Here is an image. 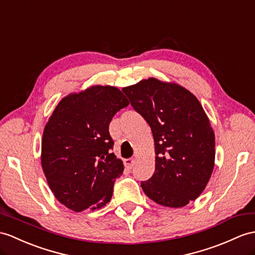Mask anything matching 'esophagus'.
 <instances>
[{"label":"esophagus","mask_w":255,"mask_h":255,"mask_svg":"<svg viewBox=\"0 0 255 255\" xmlns=\"http://www.w3.org/2000/svg\"><path fill=\"white\" fill-rule=\"evenodd\" d=\"M134 163H135V160L133 158H128L124 160V165H126V167H128V169H132Z\"/></svg>","instance_id":"1"}]
</instances>
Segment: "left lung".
Listing matches in <instances>:
<instances>
[{
  "label": "left lung",
  "instance_id": "8db88e82",
  "mask_svg": "<svg viewBox=\"0 0 255 255\" xmlns=\"http://www.w3.org/2000/svg\"><path fill=\"white\" fill-rule=\"evenodd\" d=\"M122 91L153 135L156 166L142 190L160 206L185 207L201 195L214 167L215 136L206 111L174 82L149 78Z\"/></svg>",
  "mask_w": 255,
  "mask_h": 255
}]
</instances>
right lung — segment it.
Returning a JSON list of instances; mask_svg holds the SVG:
<instances>
[{
	"instance_id": "add662e5",
	"label": "right lung",
	"mask_w": 255,
	"mask_h": 255,
	"mask_svg": "<svg viewBox=\"0 0 255 255\" xmlns=\"http://www.w3.org/2000/svg\"><path fill=\"white\" fill-rule=\"evenodd\" d=\"M128 104L115 86L93 85L64 97L49 117L41 163L49 188L66 208L94 211L110 201L124 165L110 150L109 123Z\"/></svg>"
}]
</instances>
